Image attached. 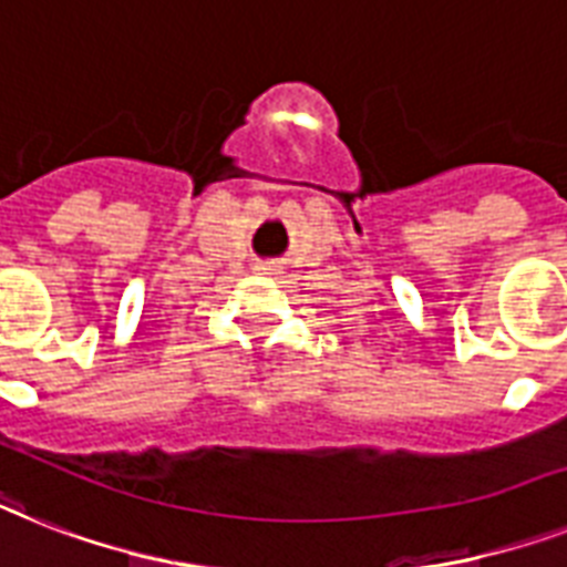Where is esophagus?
I'll list each match as a JSON object with an SVG mask.
<instances>
[{
    "instance_id": "esophagus-1",
    "label": "esophagus",
    "mask_w": 567,
    "mask_h": 567,
    "mask_svg": "<svg viewBox=\"0 0 567 567\" xmlns=\"http://www.w3.org/2000/svg\"><path fill=\"white\" fill-rule=\"evenodd\" d=\"M259 274H270V268H265V265H261V268H259Z\"/></svg>"
}]
</instances>
